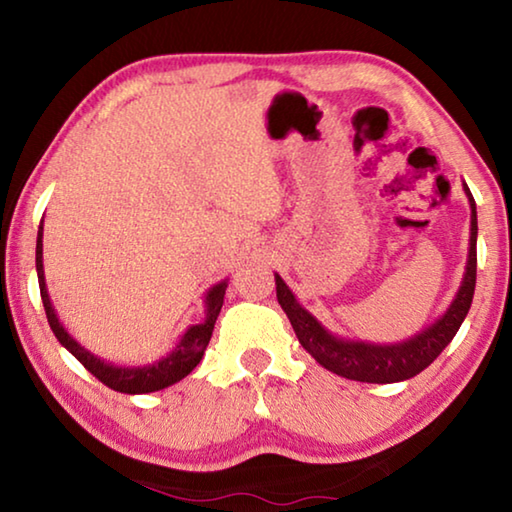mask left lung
<instances>
[{
	"label": "left lung",
	"instance_id": "left-lung-1",
	"mask_svg": "<svg viewBox=\"0 0 512 512\" xmlns=\"http://www.w3.org/2000/svg\"><path fill=\"white\" fill-rule=\"evenodd\" d=\"M463 189L472 210L470 253H467L463 282L445 314L436 318V323H431L422 332L411 336V339L381 345L350 341L343 339V336H336L300 305L298 298L293 296V291L287 287V282L275 273L277 302L282 305L284 314L289 316L293 332H296L302 348L320 366L345 379L368 381V384H395V381L411 379L427 366H431L433 359L452 343L458 327L463 325L467 311H470L476 284V232H479V228H476V203L470 187L463 185Z\"/></svg>",
	"mask_w": 512,
	"mask_h": 512
}]
</instances>
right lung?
<instances>
[{
    "label": "right lung",
    "instance_id": "obj_1",
    "mask_svg": "<svg viewBox=\"0 0 512 512\" xmlns=\"http://www.w3.org/2000/svg\"><path fill=\"white\" fill-rule=\"evenodd\" d=\"M36 271H38V284H40V296L42 305H45V314L49 320L51 332L56 334L63 348L79 359L85 368H88L94 377L103 381L108 388L117 393H128V395H142V393H155L162 391L176 381L185 379L189 372H192L198 363H201L207 343L212 339V329L216 323V316L223 307L225 289H228V280L219 284L205 293V320L198 325L187 327V332L180 336L176 348H173L167 357H162L153 363H146V366H115V363L103 361L97 354H92L88 348L74 339L72 334L67 332L56 316V309L51 305L47 282H45V266H42V223L38 228V244H36Z\"/></svg>",
    "mask_w": 512,
    "mask_h": 512
}]
</instances>
